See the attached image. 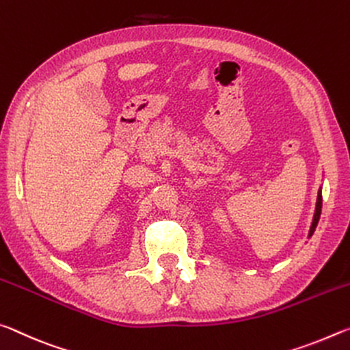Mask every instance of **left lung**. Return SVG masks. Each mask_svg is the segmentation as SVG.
Segmentation results:
<instances>
[{
  "mask_svg": "<svg viewBox=\"0 0 350 350\" xmlns=\"http://www.w3.org/2000/svg\"><path fill=\"white\" fill-rule=\"evenodd\" d=\"M321 206H323V196H321V191H319L318 192V200H317V209H314V215H313V221H312V226H310V232H308V237H312V234L314 232V228H317L318 221H319Z\"/></svg>",
  "mask_w": 350,
  "mask_h": 350,
  "instance_id": "left-lung-1",
  "label": "left lung"
}]
</instances>
